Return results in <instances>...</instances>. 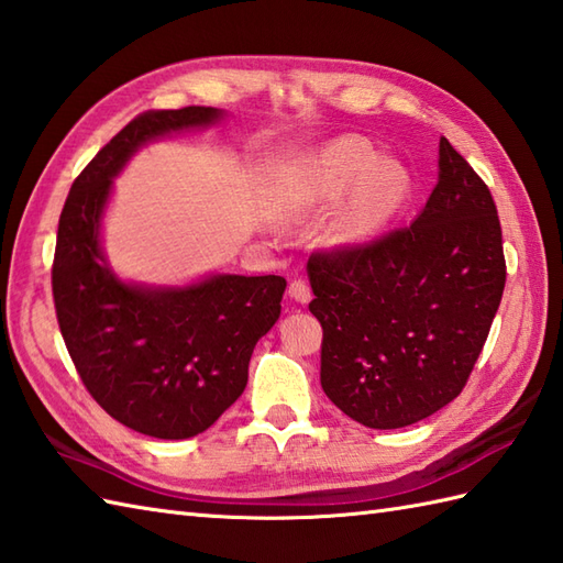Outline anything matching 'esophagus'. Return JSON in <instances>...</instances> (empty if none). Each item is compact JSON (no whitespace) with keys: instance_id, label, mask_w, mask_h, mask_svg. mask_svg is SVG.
<instances>
[{"instance_id":"1","label":"esophagus","mask_w":563,"mask_h":563,"mask_svg":"<svg viewBox=\"0 0 563 563\" xmlns=\"http://www.w3.org/2000/svg\"><path fill=\"white\" fill-rule=\"evenodd\" d=\"M290 297L295 302H302V305H307L309 300H312V290H309V283L307 280H302V278H295L292 283H290Z\"/></svg>"}]
</instances>
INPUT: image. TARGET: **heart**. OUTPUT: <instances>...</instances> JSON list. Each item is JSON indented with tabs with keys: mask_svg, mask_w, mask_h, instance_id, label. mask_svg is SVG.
<instances>
[{
	"mask_svg": "<svg viewBox=\"0 0 563 563\" xmlns=\"http://www.w3.org/2000/svg\"><path fill=\"white\" fill-rule=\"evenodd\" d=\"M351 194L333 222L339 244H363L399 218L413 194V178L404 164L379 159L361 137H343L297 164L285 181V200L295 208L317 210Z\"/></svg>",
	"mask_w": 563,
	"mask_h": 563,
	"instance_id": "b5f03b06",
	"label": "heart"
}]
</instances>
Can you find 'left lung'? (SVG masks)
<instances>
[{
    "label": "left lung",
    "mask_w": 563,
    "mask_h": 563,
    "mask_svg": "<svg viewBox=\"0 0 563 563\" xmlns=\"http://www.w3.org/2000/svg\"><path fill=\"white\" fill-rule=\"evenodd\" d=\"M438 184L413 224L307 261L321 389L353 421H423L464 389L506 288L492 190L440 137Z\"/></svg>",
    "instance_id": "8db88e82"
}]
</instances>
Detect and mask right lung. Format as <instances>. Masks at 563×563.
Returning <instances> with one entry per match:
<instances>
[{
	"instance_id": "add662e5",
	"label": "right lung",
	"mask_w": 563,
	"mask_h": 563,
	"mask_svg": "<svg viewBox=\"0 0 563 563\" xmlns=\"http://www.w3.org/2000/svg\"><path fill=\"white\" fill-rule=\"evenodd\" d=\"M222 115L210 106L140 113L75 178L57 224L53 297L71 363L106 413L159 440L202 433L242 397L288 283L230 273L184 288L125 283L103 256L101 220L142 145Z\"/></svg>"
}]
</instances>
